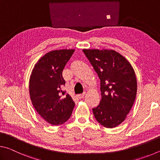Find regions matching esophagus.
Here are the masks:
<instances>
[{
    "label": "esophagus",
    "mask_w": 160,
    "mask_h": 160,
    "mask_svg": "<svg viewBox=\"0 0 160 160\" xmlns=\"http://www.w3.org/2000/svg\"><path fill=\"white\" fill-rule=\"evenodd\" d=\"M85 93H83V94H78V95L77 96L78 97V98L79 99H82L83 97H84V96H85Z\"/></svg>",
    "instance_id": "esophagus-1"
}]
</instances>
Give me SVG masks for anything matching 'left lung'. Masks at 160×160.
Segmentation results:
<instances>
[{"instance_id":"obj_1","label":"left lung","mask_w":160,"mask_h":160,"mask_svg":"<svg viewBox=\"0 0 160 160\" xmlns=\"http://www.w3.org/2000/svg\"><path fill=\"white\" fill-rule=\"evenodd\" d=\"M100 79L102 99L92 109L97 121L108 128L123 122L133 105L137 80L129 61L112 49H82Z\"/></svg>"}]
</instances>
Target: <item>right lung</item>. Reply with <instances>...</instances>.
<instances>
[{"label":"right lung","instance_id":"obj_1","mask_svg":"<svg viewBox=\"0 0 160 160\" xmlns=\"http://www.w3.org/2000/svg\"><path fill=\"white\" fill-rule=\"evenodd\" d=\"M75 49L53 50L44 54L34 65L29 78V96L37 113L53 126L68 120L75 102L62 88V72Z\"/></svg>","mask_w":160,"mask_h":160}]
</instances>
